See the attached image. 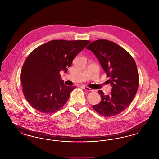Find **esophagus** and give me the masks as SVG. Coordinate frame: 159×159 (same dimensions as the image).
Instances as JSON below:
<instances>
[{
    "mask_svg": "<svg viewBox=\"0 0 159 159\" xmlns=\"http://www.w3.org/2000/svg\"><path fill=\"white\" fill-rule=\"evenodd\" d=\"M84 89L86 90V91H88V92H92L93 91V89H91L89 87H87V86H84Z\"/></svg>",
    "mask_w": 159,
    "mask_h": 159,
    "instance_id": "34e87169",
    "label": "esophagus"
}]
</instances>
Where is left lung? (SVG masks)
<instances>
[{
  "instance_id": "left-lung-1",
  "label": "left lung",
  "mask_w": 159,
  "mask_h": 159,
  "mask_svg": "<svg viewBox=\"0 0 159 159\" xmlns=\"http://www.w3.org/2000/svg\"><path fill=\"white\" fill-rule=\"evenodd\" d=\"M86 48L95 55L113 86L110 95L98 91L101 101L92 107L105 117L117 115L127 108L136 95L139 76L135 61L122 47L105 39L97 40Z\"/></svg>"
}]
</instances>
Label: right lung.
<instances>
[{"mask_svg":"<svg viewBox=\"0 0 159 159\" xmlns=\"http://www.w3.org/2000/svg\"><path fill=\"white\" fill-rule=\"evenodd\" d=\"M90 43L87 40H54L29 55L22 67L21 82L23 94L31 106L45 114L63 107L76 87L65 85L60 73H67L75 57Z\"/></svg>","mask_w":159,"mask_h":159,"instance_id":"add662e5","label":"right lung"}]
</instances>
